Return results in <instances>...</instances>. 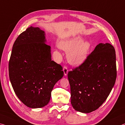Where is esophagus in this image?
Wrapping results in <instances>:
<instances>
[{"label": "esophagus", "instance_id": "34e87169", "mask_svg": "<svg viewBox=\"0 0 125 125\" xmlns=\"http://www.w3.org/2000/svg\"><path fill=\"white\" fill-rule=\"evenodd\" d=\"M63 71H64V73L65 76H66V75H67V73H68V72H69V71H68V69H67V68L66 66L64 67V68H63Z\"/></svg>", "mask_w": 125, "mask_h": 125}]
</instances>
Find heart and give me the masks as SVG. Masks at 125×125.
I'll return each instance as SVG.
<instances>
[{"mask_svg":"<svg viewBox=\"0 0 125 125\" xmlns=\"http://www.w3.org/2000/svg\"><path fill=\"white\" fill-rule=\"evenodd\" d=\"M59 47L65 52H68V62L73 66H77L83 64L87 60L92 44L89 41H83L82 38L75 36L62 39L59 43Z\"/></svg>","mask_w":125,"mask_h":125,"instance_id":"1","label":"heart"}]
</instances>
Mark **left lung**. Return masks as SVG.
I'll return each instance as SVG.
<instances>
[{
	"label": "left lung",
	"instance_id": "left-lung-1",
	"mask_svg": "<svg viewBox=\"0 0 125 125\" xmlns=\"http://www.w3.org/2000/svg\"><path fill=\"white\" fill-rule=\"evenodd\" d=\"M116 75L114 47L99 44L83 64L67 74L73 109L85 114L97 110L111 93Z\"/></svg>",
	"mask_w": 125,
	"mask_h": 125
}]
</instances>
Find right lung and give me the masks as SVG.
<instances>
[{
	"mask_svg": "<svg viewBox=\"0 0 125 125\" xmlns=\"http://www.w3.org/2000/svg\"><path fill=\"white\" fill-rule=\"evenodd\" d=\"M45 32L31 26L14 42L9 62V74L16 95L31 109L43 107L50 101L57 82L64 76L62 67L52 60Z\"/></svg>",
	"mask_w": 125,
	"mask_h": 125,
	"instance_id": "obj_1",
	"label": "right lung"
}]
</instances>
